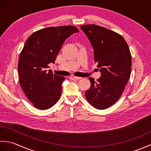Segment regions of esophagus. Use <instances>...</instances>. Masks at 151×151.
I'll use <instances>...</instances> for the list:
<instances>
[{"label": "esophagus", "instance_id": "1", "mask_svg": "<svg viewBox=\"0 0 151 151\" xmlns=\"http://www.w3.org/2000/svg\"><path fill=\"white\" fill-rule=\"evenodd\" d=\"M73 78L75 80H77V81H78V80H81L82 78L81 77H78V76H74Z\"/></svg>", "mask_w": 151, "mask_h": 151}]
</instances>
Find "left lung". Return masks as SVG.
Listing matches in <instances>:
<instances>
[{
    "label": "left lung",
    "mask_w": 151,
    "mask_h": 151,
    "mask_svg": "<svg viewBox=\"0 0 151 151\" xmlns=\"http://www.w3.org/2000/svg\"><path fill=\"white\" fill-rule=\"evenodd\" d=\"M94 49V60L101 76L89 77L91 86L86 91L88 102L104 110L114 104L123 93L132 68V56L127 41L115 32L95 24L81 27Z\"/></svg>",
    "instance_id": "8db88e82"
}]
</instances>
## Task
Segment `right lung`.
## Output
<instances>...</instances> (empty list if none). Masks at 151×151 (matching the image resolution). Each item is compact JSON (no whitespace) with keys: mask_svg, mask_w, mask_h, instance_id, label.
<instances>
[{"mask_svg":"<svg viewBox=\"0 0 151 151\" xmlns=\"http://www.w3.org/2000/svg\"><path fill=\"white\" fill-rule=\"evenodd\" d=\"M78 32L70 25L48 27L35 32L25 42L18 62L19 83L35 108L47 110L58 101L65 77L48 70L49 64L55 62L67 38Z\"/></svg>","mask_w":151,"mask_h":151,"instance_id":"obj_1","label":"right lung"}]
</instances>
